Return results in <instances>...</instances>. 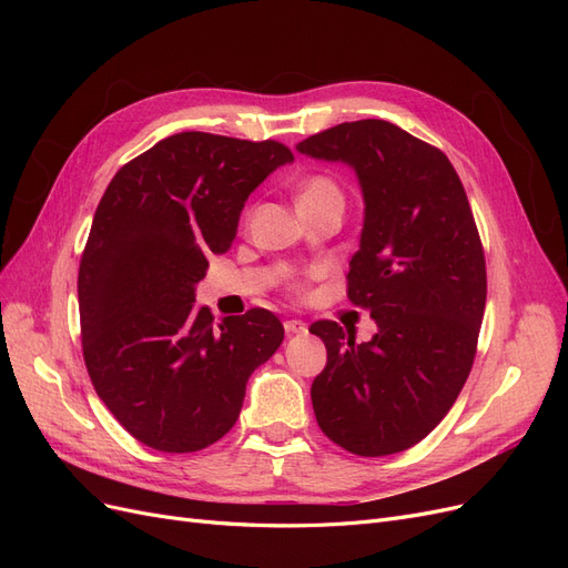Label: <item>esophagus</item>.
I'll return each instance as SVG.
<instances>
[{"mask_svg": "<svg viewBox=\"0 0 568 568\" xmlns=\"http://www.w3.org/2000/svg\"><path fill=\"white\" fill-rule=\"evenodd\" d=\"M284 329H286V334H305L307 324L303 320H286Z\"/></svg>", "mask_w": 568, "mask_h": 568, "instance_id": "esophagus-1", "label": "esophagus"}]
</instances>
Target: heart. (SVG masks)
Instances as JSON below:
<instances>
[{"label":"heart","mask_w":568,"mask_h":568,"mask_svg":"<svg viewBox=\"0 0 568 568\" xmlns=\"http://www.w3.org/2000/svg\"><path fill=\"white\" fill-rule=\"evenodd\" d=\"M322 196H341L336 182L326 175H311L298 189V205L305 201L322 199Z\"/></svg>","instance_id":"1"}]
</instances>
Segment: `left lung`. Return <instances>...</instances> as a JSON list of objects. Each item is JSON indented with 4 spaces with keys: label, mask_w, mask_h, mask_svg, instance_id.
I'll return each mask as SVG.
<instances>
[{
    "label": "left lung",
    "mask_w": 568,
    "mask_h": 568,
    "mask_svg": "<svg viewBox=\"0 0 568 568\" xmlns=\"http://www.w3.org/2000/svg\"><path fill=\"white\" fill-rule=\"evenodd\" d=\"M305 156L348 163L365 227L348 298L379 332L320 320L326 367L311 398L324 436L359 457L412 448L448 415L467 382L486 307V255L467 192L445 153L386 120L307 136Z\"/></svg>",
    "instance_id": "obj_1"
}]
</instances>
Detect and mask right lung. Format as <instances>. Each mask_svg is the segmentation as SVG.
<instances>
[{
    "label": "right lung",
    "instance_id": "obj_1",
    "mask_svg": "<svg viewBox=\"0 0 568 568\" xmlns=\"http://www.w3.org/2000/svg\"><path fill=\"white\" fill-rule=\"evenodd\" d=\"M294 161L274 140L180 132L118 170L78 272L82 355L94 390L136 440L196 453L225 436L255 367L282 346L265 307L217 326L194 307L253 189Z\"/></svg>",
    "mask_w": 568,
    "mask_h": 568
}]
</instances>
